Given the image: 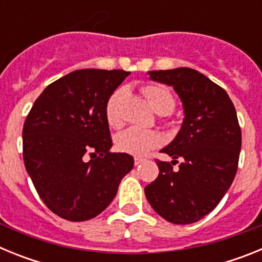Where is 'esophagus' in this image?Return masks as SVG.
<instances>
[{
	"instance_id": "obj_1",
	"label": "esophagus",
	"mask_w": 262,
	"mask_h": 262,
	"mask_svg": "<svg viewBox=\"0 0 262 262\" xmlns=\"http://www.w3.org/2000/svg\"><path fill=\"white\" fill-rule=\"evenodd\" d=\"M144 161H145L144 159H139V157H135V160H134V163H135L136 166L140 165V164H143V163H144Z\"/></svg>"
}]
</instances>
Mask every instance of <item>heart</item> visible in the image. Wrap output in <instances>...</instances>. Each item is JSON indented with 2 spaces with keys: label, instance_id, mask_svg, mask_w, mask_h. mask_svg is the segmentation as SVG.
I'll list each match as a JSON object with an SVG mask.
<instances>
[{
  "label": "heart",
  "instance_id": "1",
  "mask_svg": "<svg viewBox=\"0 0 262 262\" xmlns=\"http://www.w3.org/2000/svg\"><path fill=\"white\" fill-rule=\"evenodd\" d=\"M122 90H115L108 97L105 107V115L107 123L111 127H119L122 124L119 106L122 99ZM143 93L147 97L151 106L156 113L161 115L169 114L174 108L176 99L173 93L163 85H147L143 88ZM161 144V136L154 129H143L138 127H129L120 133L115 139V145L120 152L134 155V156H144L154 148Z\"/></svg>",
  "mask_w": 262,
  "mask_h": 262
}]
</instances>
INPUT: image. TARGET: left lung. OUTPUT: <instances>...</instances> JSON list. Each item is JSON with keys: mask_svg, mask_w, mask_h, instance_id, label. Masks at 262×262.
I'll use <instances>...</instances> for the list:
<instances>
[{"mask_svg": "<svg viewBox=\"0 0 262 262\" xmlns=\"http://www.w3.org/2000/svg\"><path fill=\"white\" fill-rule=\"evenodd\" d=\"M149 77L173 86L185 119L172 143L161 149L172 163L156 160L159 176L144 189L152 209L165 221L190 224L211 212L237 172L242 129L226 90L191 68L152 71ZM182 160L177 172L172 165Z\"/></svg>", "mask_w": 262, "mask_h": 262, "instance_id": "8db88e82", "label": "left lung"}]
</instances>
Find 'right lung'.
Returning a JSON list of instances; mask_svg holds the SVG:
<instances>
[{"instance_id": "add662e5", "label": "right lung", "mask_w": 262, "mask_h": 262, "mask_svg": "<svg viewBox=\"0 0 262 262\" xmlns=\"http://www.w3.org/2000/svg\"><path fill=\"white\" fill-rule=\"evenodd\" d=\"M129 72L80 69L48 85L23 124V160L40 200L57 216L84 222L117 195L134 157L110 152L105 107ZM86 156L91 159L87 160Z\"/></svg>"}]
</instances>
